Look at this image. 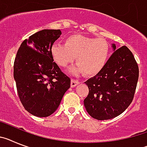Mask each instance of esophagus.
I'll use <instances>...</instances> for the list:
<instances>
[{"label": "esophagus", "instance_id": "obj_1", "mask_svg": "<svg viewBox=\"0 0 147 147\" xmlns=\"http://www.w3.org/2000/svg\"><path fill=\"white\" fill-rule=\"evenodd\" d=\"M80 84V81L78 80H75V79H72L71 80V87H75Z\"/></svg>", "mask_w": 147, "mask_h": 147}]
</instances>
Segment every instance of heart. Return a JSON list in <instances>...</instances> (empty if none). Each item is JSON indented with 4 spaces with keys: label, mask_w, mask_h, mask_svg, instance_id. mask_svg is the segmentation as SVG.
<instances>
[{
    "label": "heart",
    "mask_w": 147,
    "mask_h": 147,
    "mask_svg": "<svg viewBox=\"0 0 147 147\" xmlns=\"http://www.w3.org/2000/svg\"><path fill=\"white\" fill-rule=\"evenodd\" d=\"M110 47L104 38L73 35L65 40L64 44L54 43L51 48L52 58L60 66L66 67L76 57L77 64L69 69L72 75L85 72L95 75L104 68L108 61Z\"/></svg>",
    "instance_id": "obj_1"
}]
</instances>
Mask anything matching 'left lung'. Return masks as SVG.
Returning <instances> with one entry per match:
<instances>
[{"mask_svg": "<svg viewBox=\"0 0 147 147\" xmlns=\"http://www.w3.org/2000/svg\"><path fill=\"white\" fill-rule=\"evenodd\" d=\"M112 53L104 68L85 82L89 94L84 100L89 115L109 120L121 115L133 100L139 76L138 63L126 46Z\"/></svg>", "mask_w": 147, "mask_h": 147, "instance_id": "1", "label": "left lung"}]
</instances>
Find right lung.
Listing matches in <instances>:
<instances>
[{"label":"right lung","instance_id":"1","mask_svg":"<svg viewBox=\"0 0 147 147\" xmlns=\"http://www.w3.org/2000/svg\"><path fill=\"white\" fill-rule=\"evenodd\" d=\"M60 29H43L22 42L14 62V78L24 109L37 117H48L59 107L71 80L51 53Z\"/></svg>","mask_w":147,"mask_h":147}]
</instances>
